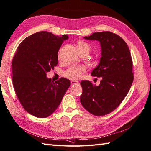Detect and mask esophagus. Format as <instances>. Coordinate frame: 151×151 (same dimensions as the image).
Returning <instances> with one entry per match:
<instances>
[{"instance_id": "1", "label": "esophagus", "mask_w": 151, "mask_h": 151, "mask_svg": "<svg viewBox=\"0 0 151 151\" xmlns=\"http://www.w3.org/2000/svg\"><path fill=\"white\" fill-rule=\"evenodd\" d=\"M71 85H75V84H78L79 82L77 81H73V80H71Z\"/></svg>"}]
</instances>
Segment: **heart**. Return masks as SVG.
Returning <instances> with one entry per match:
<instances>
[{"label": "heart", "instance_id": "heart-1", "mask_svg": "<svg viewBox=\"0 0 151 151\" xmlns=\"http://www.w3.org/2000/svg\"><path fill=\"white\" fill-rule=\"evenodd\" d=\"M76 47L78 52L84 51L89 53V52L91 50L89 44L83 40H78L77 42ZM84 71H85V68L83 67V66H73V67L70 68L68 70H66L64 73V76L68 79L77 80L80 78L82 72Z\"/></svg>", "mask_w": 151, "mask_h": 151}]
</instances>
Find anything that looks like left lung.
Listing matches in <instances>:
<instances>
[{"mask_svg":"<svg viewBox=\"0 0 151 151\" xmlns=\"http://www.w3.org/2000/svg\"><path fill=\"white\" fill-rule=\"evenodd\" d=\"M83 38L100 44V63L91 75L101 80L99 86L89 80L80 82L83 89L80 102L90 113L103 116L114 110L131 88L134 79L131 52L125 42L109 31L95 32Z\"/></svg>","mask_w":151,"mask_h":151,"instance_id":"1","label":"left lung"}]
</instances>
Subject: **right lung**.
Returning a JSON list of instances; mask_svg holds the SVG:
<instances>
[{"instance_id": "obj_1", "label": "right lung", "mask_w": 151, "mask_h": 151, "mask_svg": "<svg viewBox=\"0 0 151 151\" xmlns=\"http://www.w3.org/2000/svg\"><path fill=\"white\" fill-rule=\"evenodd\" d=\"M68 36L54 35L40 31L21 42L12 60L13 84L15 93L27 113L46 118L57 109L70 80L62 78L56 82L46 76L58 64V52Z\"/></svg>"}]
</instances>
